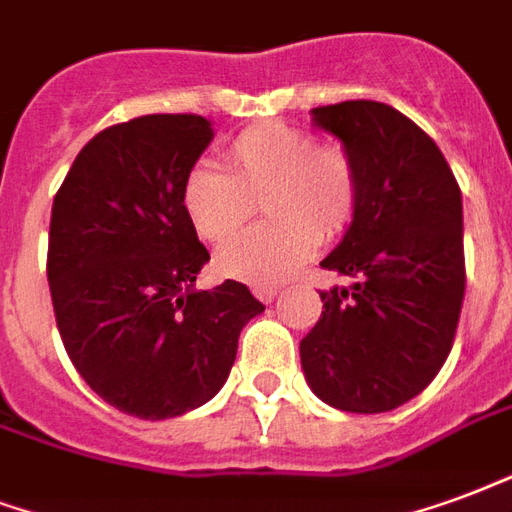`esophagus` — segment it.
<instances>
[{
  "mask_svg": "<svg viewBox=\"0 0 512 512\" xmlns=\"http://www.w3.org/2000/svg\"><path fill=\"white\" fill-rule=\"evenodd\" d=\"M252 293H255V298H260L263 304H271L276 298V293H279V287H255Z\"/></svg>",
  "mask_w": 512,
  "mask_h": 512,
  "instance_id": "34e87169",
  "label": "esophagus"
}]
</instances>
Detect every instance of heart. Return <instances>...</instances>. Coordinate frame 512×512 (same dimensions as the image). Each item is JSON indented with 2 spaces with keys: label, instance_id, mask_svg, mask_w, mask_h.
<instances>
[{
  "label": "heart",
  "instance_id": "heart-1",
  "mask_svg": "<svg viewBox=\"0 0 512 512\" xmlns=\"http://www.w3.org/2000/svg\"><path fill=\"white\" fill-rule=\"evenodd\" d=\"M225 170L195 165L181 181V208L192 230L219 241L260 211L266 222L230 236L214 255L219 274L249 285L282 282L331 244L358 214V168L342 146L317 143L285 121H263L230 140Z\"/></svg>",
  "mask_w": 512,
  "mask_h": 512
}]
</instances>
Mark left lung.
I'll return each mask as SVG.
<instances>
[{
	"label": "left lung",
	"instance_id": "1",
	"mask_svg": "<svg viewBox=\"0 0 512 512\" xmlns=\"http://www.w3.org/2000/svg\"><path fill=\"white\" fill-rule=\"evenodd\" d=\"M312 119L342 140L361 200L320 263L352 285L320 293L301 366L336 410H396L437 377L456 339L467 285L461 189L437 143L385 102L323 105Z\"/></svg>",
	"mask_w": 512,
	"mask_h": 512
}]
</instances>
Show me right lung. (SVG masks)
<instances>
[{
	"label": "right lung",
	"mask_w": 512,
	"mask_h": 512,
	"mask_svg": "<svg viewBox=\"0 0 512 512\" xmlns=\"http://www.w3.org/2000/svg\"><path fill=\"white\" fill-rule=\"evenodd\" d=\"M214 138L195 113H151L97 132L51 208L48 285L64 350L116 410L165 420L214 399L238 333L266 306L227 279L192 290L208 249L181 181Z\"/></svg>",
	"instance_id": "1"
}]
</instances>
